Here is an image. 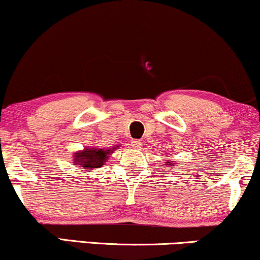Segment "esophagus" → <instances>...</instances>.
<instances>
[{"label": "esophagus", "mask_w": 260, "mask_h": 260, "mask_svg": "<svg viewBox=\"0 0 260 260\" xmlns=\"http://www.w3.org/2000/svg\"><path fill=\"white\" fill-rule=\"evenodd\" d=\"M131 146H133L134 149H141L142 148V142L141 141H133V143H131Z\"/></svg>", "instance_id": "esophagus-1"}]
</instances>
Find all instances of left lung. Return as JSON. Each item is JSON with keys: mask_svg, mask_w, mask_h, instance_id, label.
Instances as JSON below:
<instances>
[{"mask_svg": "<svg viewBox=\"0 0 260 260\" xmlns=\"http://www.w3.org/2000/svg\"><path fill=\"white\" fill-rule=\"evenodd\" d=\"M168 155V154H167ZM174 164L175 163H173V160H167L166 161V164H164V166H168V167H174Z\"/></svg>", "mask_w": 260, "mask_h": 260, "instance_id": "8db88e82", "label": "left lung"}]
</instances>
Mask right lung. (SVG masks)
Returning <instances> with one entry per match:
<instances>
[{"label":"right lung","instance_id":"right-lung-1","mask_svg":"<svg viewBox=\"0 0 260 260\" xmlns=\"http://www.w3.org/2000/svg\"><path fill=\"white\" fill-rule=\"evenodd\" d=\"M119 146H114L112 148H99V147H85L81 151L74 152L73 155V164L81 169V172H88V170H96L102 168L106 164L113 152Z\"/></svg>","mask_w":260,"mask_h":260}]
</instances>
